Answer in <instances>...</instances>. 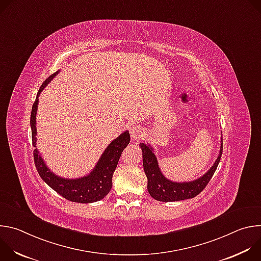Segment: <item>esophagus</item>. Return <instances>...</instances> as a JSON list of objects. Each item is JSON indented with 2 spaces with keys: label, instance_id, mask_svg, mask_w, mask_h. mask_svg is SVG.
Instances as JSON below:
<instances>
[{
  "label": "esophagus",
  "instance_id": "obj_1",
  "mask_svg": "<svg viewBox=\"0 0 261 261\" xmlns=\"http://www.w3.org/2000/svg\"><path fill=\"white\" fill-rule=\"evenodd\" d=\"M130 134H131V137L134 140H139L143 136V130H142V128L140 126L135 125V126L130 128Z\"/></svg>",
  "mask_w": 261,
  "mask_h": 261
}]
</instances>
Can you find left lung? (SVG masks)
<instances>
[{
    "label": "left lung",
    "mask_w": 261,
    "mask_h": 261,
    "mask_svg": "<svg viewBox=\"0 0 261 261\" xmlns=\"http://www.w3.org/2000/svg\"><path fill=\"white\" fill-rule=\"evenodd\" d=\"M143 169L147 177V191L150 195L159 201H178L193 198L198 195L214 175L223 152V140L221 139L220 152L213 166L202 176L191 181H172L166 178L159 168V164L154 154V148L150 144L141 142Z\"/></svg>",
    "instance_id": "8db88e82"
}]
</instances>
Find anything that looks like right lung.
<instances>
[{
    "label": "right lung",
    "instance_id": "right-lung-1",
    "mask_svg": "<svg viewBox=\"0 0 261 261\" xmlns=\"http://www.w3.org/2000/svg\"><path fill=\"white\" fill-rule=\"evenodd\" d=\"M59 71L54 73L41 85L36 100L32 107L31 113V129H32V141L36 147L37 142V129H36V116L38 109V97L43 89L49 84V82L57 75ZM130 142L129 131H125L118 136L114 141H111L105 151L101 155L95 168L88 174L80 178H64L56 175L46 166L44 160L39 154L38 148H35L34 162L41 178L54 189L57 193L64 198L80 203H90L103 199L113 187V174L117 168L119 159L122 152Z\"/></svg>",
    "mask_w": 261,
    "mask_h": 261
}]
</instances>
